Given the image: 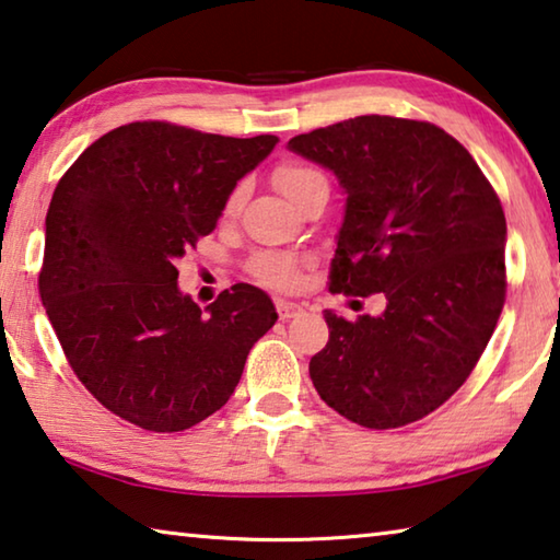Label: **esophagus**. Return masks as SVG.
<instances>
[{"label":"esophagus","instance_id":"34e87169","mask_svg":"<svg viewBox=\"0 0 560 560\" xmlns=\"http://www.w3.org/2000/svg\"><path fill=\"white\" fill-rule=\"evenodd\" d=\"M275 307H278V315L280 319H290L302 313V307L298 305V302H288V300H278L275 302Z\"/></svg>","mask_w":560,"mask_h":560}]
</instances>
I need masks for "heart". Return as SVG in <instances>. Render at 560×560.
I'll use <instances>...</instances> for the list:
<instances>
[{"label": "heart", "mask_w": 560, "mask_h": 560, "mask_svg": "<svg viewBox=\"0 0 560 560\" xmlns=\"http://www.w3.org/2000/svg\"><path fill=\"white\" fill-rule=\"evenodd\" d=\"M272 180H275V186L280 188V194L290 198L295 206H300L310 190L319 186V183H327V178L317 168L307 166V163H298V161H285V163H280V166H275ZM243 196H245L243 186L233 188V194L225 200V215H233L235 210L241 208ZM300 268H302L300 255L280 253V250H262L258 255H253L250 262H247V275L268 288L288 290V288L298 285Z\"/></svg>", "instance_id": "obj_1"}]
</instances>
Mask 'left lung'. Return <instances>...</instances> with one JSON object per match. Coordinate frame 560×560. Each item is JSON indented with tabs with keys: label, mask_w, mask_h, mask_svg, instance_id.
Instances as JSON below:
<instances>
[{
	"label": "left lung",
	"mask_w": 560,
	"mask_h": 560,
	"mask_svg": "<svg viewBox=\"0 0 560 560\" xmlns=\"http://www.w3.org/2000/svg\"><path fill=\"white\" fill-rule=\"evenodd\" d=\"M340 178L347 210L329 292L387 310L325 313L310 360L319 397L366 429L424 419L469 380L506 300V218L471 153L417 118L357 116L290 139Z\"/></svg>",
	"instance_id": "left-lung-1"
}]
</instances>
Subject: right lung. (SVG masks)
I'll list each match as a JSON object with an SVG mask.
<instances>
[{
    "label": "right lung",
    "mask_w": 560,
    "mask_h": 560,
    "mask_svg": "<svg viewBox=\"0 0 560 560\" xmlns=\"http://www.w3.org/2000/svg\"><path fill=\"white\" fill-rule=\"evenodd\" d=\"M275 143L133 121L91 143L57 183L39 295L73 374L112 415L171 434L231 399L278 313L245 282L200 313L180 295L176 260L215 231L235 183Z\"/></svg>",
    "instance_id": "obj_1"
}]
</instances>
